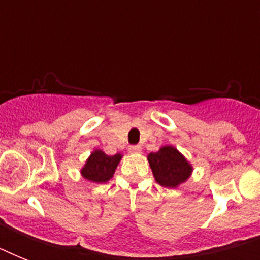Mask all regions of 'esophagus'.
<instances>
[{"label":"esophagus","mask_w":260,"mask_h":260,"mask_svg":"<svg viewBox=\"0 0 260 260\" xmlns=\"http://www.w3.org/2000/svg\"><path fill=\"white\" fill-rule=\"evenodd\" d=\"M128 151H129L131 154H140V152H142V147H140V146H131L129 148H128Z\"/></svg>","instance_id":"34e87169"}]
</instances>
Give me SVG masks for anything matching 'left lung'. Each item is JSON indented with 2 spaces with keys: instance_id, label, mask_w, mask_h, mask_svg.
Returning <instances> with one entry per match:
<instances>
[{
  "instance_id": "1",
  "label": "left lung",
  "mask_w": 260,
  "mask_h": 260,
  "mask_svg": "<svg viewBox=\"0 0 260 260\" xmlns=\"http://www.w3.org/2000/svg\"><path fill=\"white\" fill-rule=\"evenodd\" d=\"M152 175L159 185L175 189L185 183L193 173L191 163L174 146H163L156 152L147 155Z\"/></svg>"
}]
</instances>
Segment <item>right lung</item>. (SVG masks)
Segmentation results:
<instances>
[{
	"label": "right lung",
	"instance_id": "right-lung-1",
	"mask_svg": "<svg viewBox=\"0 0 260 260\" xmlns=\"http://www.w3.org/2000/svg\"><path fill=\"white\" fill-rule=\"evenodd\" d=\"M122 154H116L113 156L106 155L102 150H93L89 158L81 169V175L86 181L93 183H105L113 178V174L121 160Z\"/></svg>",
	"mask_w": 260,
	"mask_h": 260
}]
</instances>
